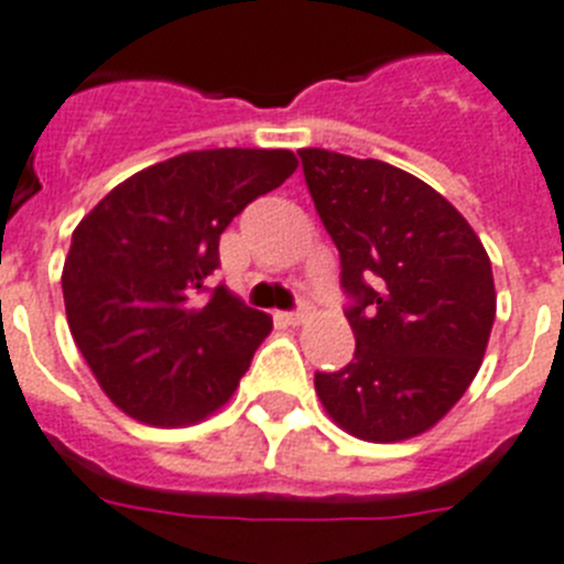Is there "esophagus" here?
I'll list each match as a JSON object with an SVG mask.
<instances>
[{
  "mask_svg": "<svg viewBox=\"0 0 564 564\" xmlns=\"http://www.w3.org/2000/svg\"><path fill=\"white\" fill-rule=\"evenodd\" d=\"M310 315H312V306L304 304L297 312H286V315H281V318L286 321V324H290V326H301L306 318H310Z\"/></svg>",
  "mask_w": 564,
  "mask_h": 564,
  "instance_id": "obj_1",
  "label": "esophagus"
}]
</instances>
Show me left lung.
Returning a JSON list of instances; mask_svg holds the SVG:
<instances>
[{
	"label": "left lung",
	"mask_w": 564,
	"mask_h": 564,
	"mask_svg": "<svg viewBox=\"0 0 564 564\" xmlns=\"http://www.w3.org/2000/svg\"><path fill=\"white\" fill-rule=\"evenodd\" d=\"M297 154L355 301V358L315 372V392L355 438H415L479 372L496 318L490 258L462 212L410 172L326 149Z\"/></svg>",
	"instance_id": "1"
}]
</instances>
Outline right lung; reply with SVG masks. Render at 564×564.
<instances>
[{"instance_id":"add662e5","label":"right lung","mask_w":564,"mask_h":564,"mask_svg":"<svg viewBox=\"0 0 564 564\" xmlns=\"http://www.w3.org/2000/svg\"><path fill=\"white\" fill-rule=\"evenodd\" d=\"M297 169L290 149H206L113 186L70 238L68 329L97 384L131 419L188 427L235 395L267 312L226 286L200 301L226 226Z\"/></svg>"}]
</instances>
